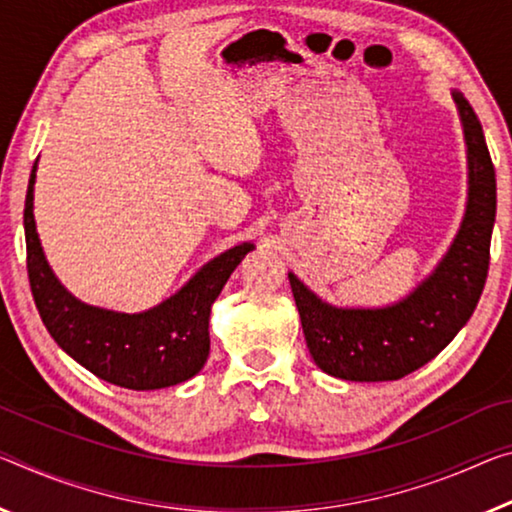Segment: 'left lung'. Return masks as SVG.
<instances>
[{"mask_svg": "<svg viewBox=\"0 0 512 512\" xmlns=\"http://www.w3.org/2000/svg\"><path fill=\"white\" fill-rule=\"evenodd\" d=\"M453 100L467 145L469 189L460 230L435 271L387 307H335L289 273L307 348L328 376L355 383L408 376L449 346L476 310L490 266L497 177L472 104L458 91Z\"/></svg>", "mask_w": 512, "mask_h": 512, "instance_id": "1", "label": "left lung"}]
</instances>
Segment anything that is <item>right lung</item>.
Segmentation results:
<instances>
[{
  "mask_svg": "<svg viewBox=\"0 0 512 512\" xmlns=\"http://www.w3.org/2000/svg\"><path fill=\"white\" fill-rule=\"evenodd\" d=\"M36 166L24 200L27 271L40 319L72 360L97 378L125 389H161L184 383L205 367L209 314L227 278L255 246L241 243L214 257L152 310L123 314L77 300L56 280L34 221Z\"/></svg>",
  "mask_w": 512,
  "mask_h": 512,
  "instance_id": "obj_1",
  "label": "right lung"
}]
</instances>
